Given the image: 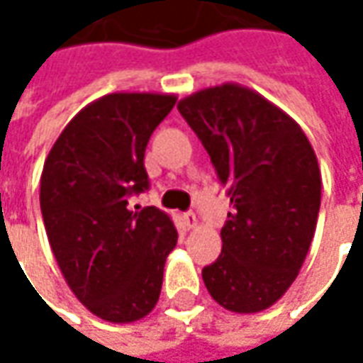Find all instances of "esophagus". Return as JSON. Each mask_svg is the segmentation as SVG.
<instances>
[{
    "label": "esophagus",
    "instance_id": "34e87169",
    "mask_svg": "<svg viewBox=\"0 0 363 363\" xmlns=\"http://www.w3.org/2000/svg\"><path fill=\"white\" fill-rule=\"evenodd\" d=\"M184 224L188 226V230L196 228V226H198V216H196L194 212H186V214H184Z\"/></svg>",
    "mask_w": 363,
    "mask_h": 363
}]
</instances>
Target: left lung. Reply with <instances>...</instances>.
Here are the masks:
<instances>
[{"instance_id":"left-lung-1","label":"left lung","mask_w":363,"mask_h":363,"mask_svg":"<svg viewBox=\"0 0 363 363\" xmlns=\"http://www.w3.org/2000/svg\"><path fill=\"white\" fill-rule=\"evenodd\" d=\"M228 188L232 210L222 255L202 279L234 313L269 309L297 279L313 240L321 174L299 125L240 84L194 92L177 103Z\"/></svg>"}]
</instances>
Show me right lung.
Here are the masks:
<instances>
[{
  "mask_svg": "<svg viewBox=\"0 0 363 363\" xmlns=\"http://www.w3.org/2000/svg\"><path fill=\"white\" fill-rule=\"evenodd\" d=\"M174 94L113 92L86 105L50 149L40 208L52 252L77 299L111 323H133L160 299L172 218L155 206L129 210L149 188L145 149Z\"/></svg>",
  "mask_w": 363,
  "mask_h": 363,
  "instance_id": "1",
  "label": "right lung"
}]
</instances>
